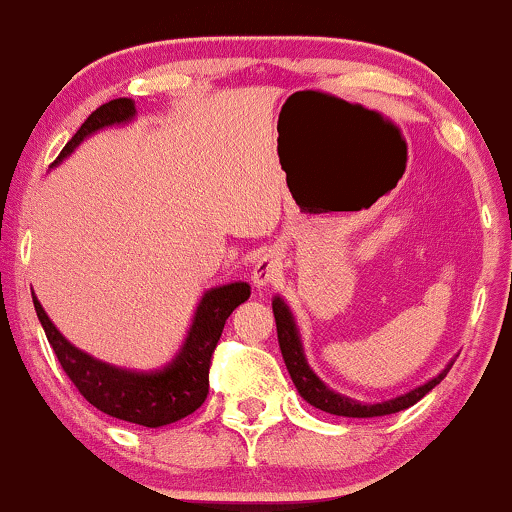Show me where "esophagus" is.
<instances>
[{
	"mask_svg": "<svg viewBox=\"0 0 512 512\" xmlns=\"http://www.w3.org/2000/svg\"><path fill=\"white\" fill-rule=\"evenodd\" d=\"M281 271H283L281 255H278L276 250H267L257 257L255 264H252L250 278L257 288H264V286H269L271 281H276V278L281 276Z\"/></svg>",
	"mask_w": 512,
	"mask_h": 512,
	"instance_id": "obj_1",
	"label": "esophagus"
}]
</instances>
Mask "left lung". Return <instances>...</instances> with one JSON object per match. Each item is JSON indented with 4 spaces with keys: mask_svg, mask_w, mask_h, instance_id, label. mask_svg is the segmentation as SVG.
Wrapping results in <instances>:
<instances>
[{
    "mask_svg": "<svg viewBox=\"0 0 512 512\" xmlns=\"http://www.w3.org/2000/svg\"><path fill=\"white\" fill-rule=\"evenodd\" d=\"M274 307V319H276V333H278V345H281L283 361H286V368L293 378V383L300 392V397L307 401V404L316 406V409L333 413V416H345V418H378V416H390V413L404 411L409 406L416 404L428 394L432 387L439 385L444 380V375L449 373V368L454 366L451 361L449 366L444 368L442 373L435 375V378L428 380L425 385L416 387V390L401 394V397H394L390 401H380V404H361V401H354L345 397V394L333 392L331 387H326L316 378V373L309 368L307 359H304L300 335H297V326L293 314H290L288 304L281 300V297H274L271 302Z\"/></svg>",
    "mask_w": 512,
    "mask_h": 512,
    "instance_id": "obj_1",
    "label": "left lung"
}]
</instances>
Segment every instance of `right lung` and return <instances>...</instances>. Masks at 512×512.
<instances>
[{
    "instance_id": "1",
    "label": "right lung",
    "mask_w": 512,
    "mask_h": 512,
    "mask_svg": "<svg viewBox=\"0 0 512 512\" xmlns=\"http://www.w3.org/2000/svg\"><path fill=\"white\" fill-rule=\"evenodd\" d=\"M134 113L137 108L132 99L103 103L82 122L75 137L63 146L61 155L51 165H58L63 158H68L89 134L99 132L103 127L125 125L134 118ZM248 297L250 286L243 281L210 288L198 304L179 354L170 364L155 368V371H129V368L103 364V361L89 357L58 333L35 295H32V302H35L37 319L47 333L58 364L89 404L108 416L127 420V423L160 428V425L186 418L208 399L212 352L222 338L226 319Z\"/></svg>"
}]
</instances>
